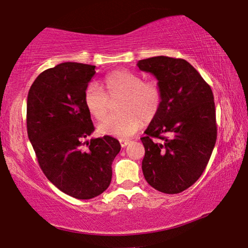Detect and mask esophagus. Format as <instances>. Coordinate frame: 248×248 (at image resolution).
I'll return each mask as SVG.
<instances>
[{
	"label": "esophagus",
	"mask_w": 248,
	"mask_h": 248,
	"mask_svg": "<svg viewBox=\"0 0 248 248\" xmlns=\"http://www.w3.org/2000/svg\"><path fill=\"white\" fill-rule=\"evenodd\" d=\"M130 142H131L130 139H120V143L122 145V148L126 147V145L130 143Z\"/></svg>",
	"instance_id": "obj_1"
}]
</instances>
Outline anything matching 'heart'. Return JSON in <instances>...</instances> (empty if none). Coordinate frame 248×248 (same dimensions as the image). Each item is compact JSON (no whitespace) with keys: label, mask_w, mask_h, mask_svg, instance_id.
<instances>
[{"label":"heart","mask_w":248,"mask_h":248,"mask_svg":"<svg viewBox=\"0 0 248 248\" xmlns=\"http://www.w3.org/2000/svg\"><path fill=\"white\" fill-rule=\"evenodd\" d=\"M103 88L91 82L83 94L84 105L91 116L103 120L108 111L109 98L121 97V113L105 118L98 125L100 133L114 138L132 137L144 122L157 116L162 104V90L157 80H143L141 74L128 70H116L107 74Z\"/></svg>","instance_id":"obj_1"}]
</instances>
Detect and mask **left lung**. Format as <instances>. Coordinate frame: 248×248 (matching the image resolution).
<instances>
[{
    "instance_id": "8db88e82",
    "label": "left lung",
    "mask_w": 248,
    "mask_h": 248,
    "mask_svg": "<svg viewBox=\"0 0 248 248\" xmlns=\"http://www.w3.org/2000/svg\"><path fill=\"white\" fill-rule=\"evenodd\" d=\"M157 78L162 104L141 138L142 171L152 187L177 194L192 186L208 165L217 140L211 88L183 59L155 56L138 62Z\"/></svg>"
}]
</instances>
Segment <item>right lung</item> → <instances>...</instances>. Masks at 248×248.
Returning a JSON list of instances; mask_svg holds the SVG:
<instances>
[{"label":"right lung","instance_id":"right-lung-1","mask_svg":"<svg viewBox=\"0 0 248 248\" xmlns=\"http://www.w3.org/2000/svg\"><path fill=\"white\" fill-rule=\"evenodd\" d=\"M94 67L65 62L45 70L27 99V132L39 167L60 191L79 200L106 191L121 150L120 142L109 135L86 141L94 126L83 94ZM84 144L87 152L82 150Z\"/></svg>","mask_w":248,"mask_h":248}]
</instances>
